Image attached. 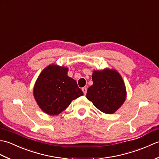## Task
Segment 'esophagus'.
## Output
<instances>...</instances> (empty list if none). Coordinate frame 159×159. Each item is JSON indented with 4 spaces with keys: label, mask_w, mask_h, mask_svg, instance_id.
<instances>
[{
    "label": "esophagus",
    "mask_w": 159,
    "mask_h": 159,
    "mask_svg": "<svg viewBox=\"0 0 159 159\" xmlns=\"http://www.w3.org/2000/svg\"><path fill=\"white\" fill-rule=\"evenodd\" d=\"M82 90L83 92V93L85 95L86 93H87V88H86V87H83V88H82Z\"/></svg>",
    "instance_id": "obj_1"
}]
</instances>
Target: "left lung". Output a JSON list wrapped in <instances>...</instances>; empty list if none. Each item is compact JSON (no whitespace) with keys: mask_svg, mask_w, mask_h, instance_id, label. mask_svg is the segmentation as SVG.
<instances>
[{"mask_svg":"<svg viewBox=\"0 0 159 159\" xmlns=\"http://www.w3.org/2000/svg\"><path fill=\"white\" fill-rule=\"evenodd\" d=\"M92 80L93 85L87 89V98L102 112L114 113L126 98V87L121 75L115 70H95Z\"/></svg>","mask_w":159,"mask_h":159,"instance_id":"1","label":"left lung"}]
</instances>
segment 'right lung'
Here are the masks:
<instances>
[{
    "label": "right lung",
    "instance_id": "obj_1",
    "mask_svg": "<svg viewBox=\"0 0 159 159\" xmlns=\"http://www.w3.org/2000/svg\"><path fill=\"white\" fill-rule=\"evenodd\" d=\"M67 70L52 64L42 70L35 82V99L40 109L50 116L59 115L73 100L83 95L76 80L67 76Z\"/></svg>",
    "mask_w": 159,
    "mask_h": 159
}]
</instances>
